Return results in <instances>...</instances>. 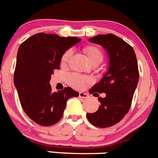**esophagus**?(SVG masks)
Masks as SVG:
<instances>
[{"label":"esophagus","instance_id":"obj_1","mask_svg":"<svg viewBox=\"0 0 158 158\" xmlns=\"http://www.w3.org/2000/svg\"><path fill=\"white\" fill-rule=\"evenodd\" d=\"M79 98H82V99H86V98L89 97L88 93H83V92H80L79 94Z\"/></svg>","mask_w":158,"mask_h":158}]
</instances>
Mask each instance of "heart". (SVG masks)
<instances>
[{
    "instance_id": "obj_1",
    "label": "heart",
    "mask_w": 158,
    "mask_h": 158,
    "mask_svg": "<svg viewBox=\"0 0 158 158\" xmlns=\"http://www.w3.org/2000/svg\"><path fill=\"white\" fill-rule=\"evenodd\" d=\"M83 52L85 53L87 59L91 65H99L103 59V54L102 51L98 47L93 46V45H89L83 48ZM71 56V52L67 51L65 54L62 56L61 59V64L65 65L68 62ZM69 82L70 85L75 89H82L89 82L88 79L84 76H80L78 74H72L69 77Z\"/></svg>"
}]
</instances>
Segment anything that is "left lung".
I'll list each match as a JSON object with an SVG mask.
<instances>
[{"mask_svg":"<svg viewBox=\"0 0 158 158\" xmlns=\"http://www.w3.org/2000/svg\"><path fill=\"white\" fill-rule=\"evenodd\" d=\"M89 42L101 45L108 56V68L100 81L89 90L99 97L100 106L96 112L87 113L89 121L97 127L116 124L129 111L139 80L138 65L134 50L129 44L113 34L98 35Z\"/></svg>","mask_w":158,"mask_h":158,"instance_id":"1","label":"left lung"}]
</instances>
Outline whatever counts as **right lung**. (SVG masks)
<instances>
[{
	"label": "right lung",
	"mask_w": 158,
	"mask_h": 158,
	"mask_svg": "<svg viewBox=\"0 0 158 158\" xmlns=\"http://www.w3.org/2000/svg\"><path fill=\"white\" fill-rule=\"evenodd\" d=\"M80 41L77 37L38 33L20 45L14 83L23 110L38 124L48 127L59 122L67 100L79 96L70 87L52 92L49 81L53 71L59 69L62 56Z\"/></svg>",
	"instance_id": "right-lung-1"
}]
</instances>
